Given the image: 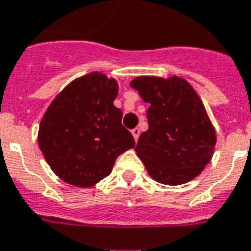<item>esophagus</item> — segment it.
I'll list each match as a JSON object with an SVG mask.
<instances>
[{
  "label": "esophagus",
  "instance_id": "obj_1",
  "mask_svg": "<svg viewBox=\"0 0 251 251\" xmlns=\"http://www.w3.org/2000/svg\"><path fill=\"white\" fill-rule=\"evenodd\" d=\"M131 132H132L133 137H135V140L137 141V139H139V136H140V129H139V128H133Z\"/></svg>",
  "mask_w": 251,
  "mask_h": 251
}]
</instances>
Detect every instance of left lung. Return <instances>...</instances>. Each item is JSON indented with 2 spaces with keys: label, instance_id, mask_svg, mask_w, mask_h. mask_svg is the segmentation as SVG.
Here are the masks:
<instances>
[{
  "label": "left lung",
  "instance_id": "1",
  "mask_svg": "<svg viewBox=\"0 0 251 251\" xmlns=\"http://www.w3.org/2000/svg\"><path fill=\"white\" fill-rule=\"evenodd\" d=\"M131 87L150 104L148 129L135 147L150 176L165 185L193 180L210 161L216 146L214 128L199 95L177 76H140Z\"/></svg>",
  "mask_w": 251,
  "mask_h": 251
}]
</instances>
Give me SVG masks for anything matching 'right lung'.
Here are the masks:
<instances>
[{
	"label": "right lung",
	"instance_id": "right-lung-1",
	"mask_svg": "<svg viewBox=\"0 0 251 251\" xmlns=\"http://www.w3.org/2000/svg\"><path fill=\"white\" fill-rule=\"evenodd\" d=\"M116 95V80L91 73L70 83L43 115L39 148L67 184L95 185L110 175L119 154L135 147L114 105Z\"/></svg>",
	"mask_w": 251,
	"mask_h": 251
}]
</instances>
